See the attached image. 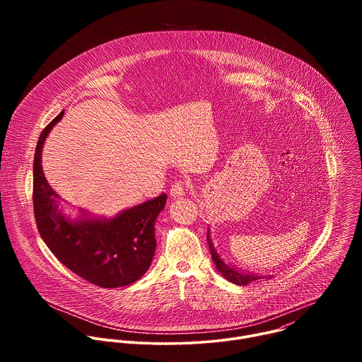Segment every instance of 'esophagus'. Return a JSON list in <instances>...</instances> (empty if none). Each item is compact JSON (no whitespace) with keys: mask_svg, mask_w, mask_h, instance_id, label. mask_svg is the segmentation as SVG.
Wrapping results in <instances>:
<instances>
[{"mask_svg":"<svg viewBox=\"0 0 362 362\" xmlns=\"http://www.w3.org/2000/svg\"><path fill=\"white\" fill-rule=\"evenodd\" d=\"M190 189V183L186 182V180H179V182H175L170 187V196L172 197H180L183 196L187 190Z\"/></svg>","mask_w":362,"mask_h":362,"instance_id":"1","label":"esophagus"}]
</instances>
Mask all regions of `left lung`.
Wrapping results in <instances>:
<instances>
[{
  "label": "left lung",
  "instance_id": "left-lung-1",
  "mask_svg": "<svg viewBox=\"0 0 362 362\" xmlns=\"http://www.w3.org/2000/svg\"><path fill=\"white\" fill-rule=\"evenodd\" d=\"M208 242H209V249H211V253H212V259H214V262L216 264L218 271H219L228 281H230V282H233V284H236V285H247V284H250V282H253V281H256V279H261V278H262V276H255V275H250V274H240V272L235 271L233 268L228 267V265L221 259L219 255L216 253V250H215V247H214V245H212V242H211V239H209V232H208Z\"/></svg>",
  "mask_w": 362,
  "mask_h": 362
}]
</instances>
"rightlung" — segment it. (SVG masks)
<instances>
[{
  "label": "right lung",
  "instance_id": "1",
  "mask_svg": "<svg viewBox=\"0 0 362 362\" xmlns=\"http://www.w3.org/2000/svg\"><path fill=\"white\" fill-rule=\"evenodd\" d=\"M63 115L64 112L41 132L34 154L33 204L38 232L57 259L87 282L100 288L130 285L151 264L156 250L154 222L168 196L162 193L112 221L66 219L57 208L59 194L45 180L41 168L44 140Z\"/></svg>",
  "mask_w": 362,
  "mask_h": 362
}]
</instances>
